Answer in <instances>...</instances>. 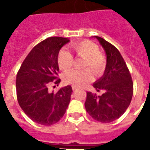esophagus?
I'll return each instance as SVG.
<instances>
[{"mask_svg": "<svg viewBox=\"0 0 150 150\" xmlns=\"http://www.w3.org/2000/svg\"><path fill=\"white\" fill-rule=\"evenodd\" d=\"M72 88H73V90H74V91H76V90H77V89H78L77 87L74 86H72Z\"/></svg>", "mask_w": 150, "mask_h": 150, "instance_id": "34e87169", "label": "esophagus"}]
</instances>
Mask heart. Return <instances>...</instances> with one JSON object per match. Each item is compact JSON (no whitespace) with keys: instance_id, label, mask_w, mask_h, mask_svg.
<instances>
[{"instance_id":"obj_1","label":"heart","mask_w":150,"mask_h":150,"mask_svg":"<svg viewBox=\"0 0 150 150\" xmlns=\"http://www.w3.org/2000/svg\"><path fill=\"white\" fill-rule=\"evenodd\" d=\"M72 50L79 58L84 59L83 71H72L64 76V82L76 87L84 86L92 78V72L98 76L101 74L105 67V59L100 53V49L95 43L90 40H84L72 45ZM74 58L69 52L61 50L58 55L59 68L67 71L71 68Z\"/></svg>"}]
</instances>
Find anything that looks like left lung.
<instances>
[{"instance_id": "left-lung-1", "label": "left lung", "mask_w": 150, "mask_h": 150, "mask_svg": "<svg viewBox=\"0 0 150 150\" xmlns=\"http://www.w3.org/2000/svg\"><path fill=\"white\" fill-rule=\"evenodd\" d=\"M104 48L107 64L103 76L93 83L100 96L87 91L85 107L96 121L108 123L117 120L125 112L133 95V82L129 71L119 50L103 38L94 36Z\"/></svg>"}]
</instances>
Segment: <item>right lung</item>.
Returning <instances> with one entry per match:
<instances>
[{"mask_svg":"<svg viewBox=\"0 0 150 150\" xmlns=\"http://www.w3.org/2000/svg\"><path fill=\"white\" fill-rule=\"evenodd\" d=\"M68 38L51 37L36 45L22 62L16 76L18 104L32 121L51 125L63 117L73 92L71 86L50 92L52 83L59 84L58 55Z\"/></svg>","mask_w":150,"mask_h":150,"instance_id":"add662e5","label":"right lung"}]
</instances>
